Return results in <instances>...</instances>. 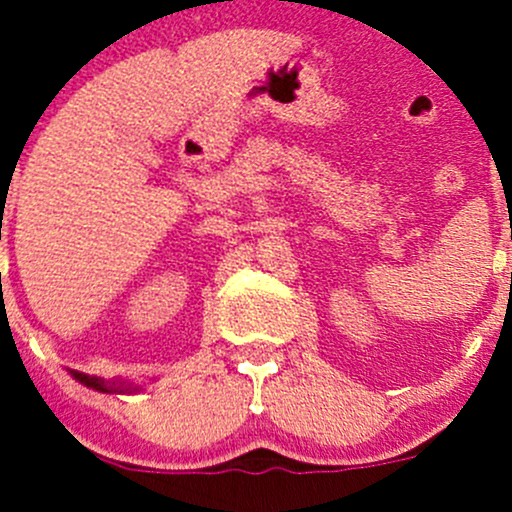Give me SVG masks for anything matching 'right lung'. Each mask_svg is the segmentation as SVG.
Wrapping results in <instances>:
<instances>
[{
  "mask_svg": "<svg viewBox=\"0 0 512 512\" xmlns=\"http://www.w3.org/2000/svg\"><path fill=\"white\" fill-rule=\"evenodd\" d=\"M71 376H74L76 381H81L84 386H89V389H96V391H103V394H131V391H138L133 389V386H128L126 381H103V379H96V376H89V374H79V371H71Z\"/></svg>",
  "mask_w": 512,
  "mask_h": 512,
  "instance_id": "obj_1",
  "label": "right lung"
}]
</instances>
